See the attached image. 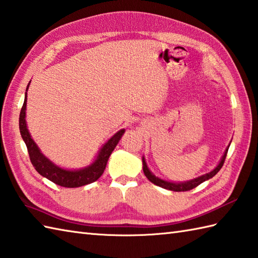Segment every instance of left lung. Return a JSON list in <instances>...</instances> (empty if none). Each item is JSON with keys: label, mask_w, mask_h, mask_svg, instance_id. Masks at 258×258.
I'll list each match as a JSON object with an SVG mask.
<instances>
[{"label": "left lung", "mask_w": 258, "mask_h": 258, "mask_svg": "<svg viewBox=\"0 0 258 258\" xmlns=\"http://www.w3.org/2000/svg\"><path fill=\"white\" fill-rule=\"evenodd\" d=\"M228 148L229 146L227 147V149H226L225 154L223 156L222 160H220L219 165L215 168V169L213 171H210L209 173H206V175L204 176H201L196 178V179H192L190 181H187V182H181V183H175V182H170V181H166V180H162L160 179V178H157L155 177L152 173L150 172V170L148 169V167H147V164L145 161V158H143V165H144V172L146 177L148 178L149 181H151L152 183H155V185L159 186L161 188H165V189H168V190H172V191H187V190H190V189H194L195 187H197L198 185H201L202 182L206 181L208 179H210V178H213L216 173L220 170V168L223 167L224 162H225V159H226V156H227V152H228Z\"/></svg>", "instance_id": "left-lung-1"}]
</instances>
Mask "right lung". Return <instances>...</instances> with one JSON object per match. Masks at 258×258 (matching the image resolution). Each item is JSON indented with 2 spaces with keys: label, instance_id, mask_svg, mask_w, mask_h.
Segmentation results:
<instances>
[{
  "label": "right lung",
  "instance_id": "right-lung-1",
  "mask_svg": "<svg viewBox=\"0 0 258 258\" xmlns=\"http://www.w3.org/2000/svg\"><path fill=\"white\" fill-rule=\"evenodd\" d=\"M30 85V83H29ZM29 88V86H28ZM26 88V91H28ZM25 109H26V93L24 98V102L22 109L20 112L19 118V125H20V133L22 136V139L28 148V152L30 156V160L34 166L35 170L38 171L41 176L48 178L52 182L56 183V185L67 187V188H77L88 185L93 181L98 180L106 169L107 162L110 155L115 148V146L119 143L121 136L124 134V129L118 131L111 139L107 141V144L102 147L100 150L98 158L93 162L91 166H89L85 169L81 170H66L62 168L55 166L53 162H51L48 158L41 154L38 146L35 145L33 139L31 138L30 133L28 128H26V121H25Z\"/></svg>",
  "mask_w": 258,
  "mask_h": 258
}]
</instances>
